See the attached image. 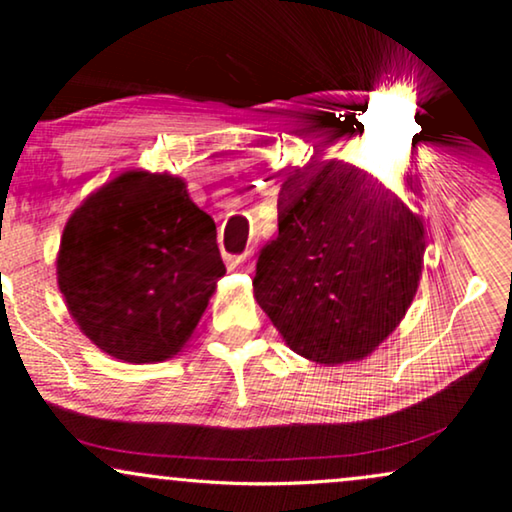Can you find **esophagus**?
I'll use <instances>...</instances> for the list:
<instances>
[{
  "mask_svg": "<svg viewBox=\"0 0 512 512\" xmlns=\"http://www.w3.org/2000/svg\"><path fill=\"white\" fill-rule=\"evenodd\" d=\"M248 257H250V250L243 252V255H238V257H231V260H229V269H231V271L243 269L245 264H248Z\"/></svg>",
  "mask_w": 512,
  "mask_h": 512,
  "instance_id": "1",
  "label": "esophagus"
}]
</instances>
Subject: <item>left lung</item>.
<instances>
[{"instance_id":"8db88e82","label":"left lung","mask_w":512,"mask_h":512,"mask_svg":"<svg viewBox=\"0 0 512 512\" xmlns=\"http://www.w3.org/2000/svg\"><path fill=\"white\" fill-rule=\"evenodd\" d=\"M424 250V224L391 189L344 161L309 163L285 173L255 299L299 356L360 360L403 320Z\"/></svg>"}]
</instances>
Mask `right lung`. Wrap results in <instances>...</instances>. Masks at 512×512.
I'll return each mask as SVG.
<instances>
[{"instance_id":"1","label":"right lung","mask_w":512,"mask_h":512,"mask_svg":"<svg viewBox=\"0 0 512 512\" xmlns=\"http://www.w3.org/2000/svg\"><path fill=\"white\" fill-rule=\"evenodd\" d=\"M213 217L173 175L131 170L67 222L58 285L81 332L126 363H159L192 337L224 276Z\"/></svg>"}]
</instances>
